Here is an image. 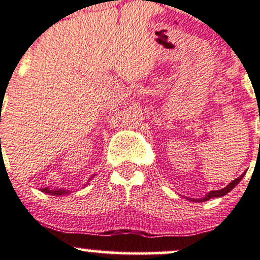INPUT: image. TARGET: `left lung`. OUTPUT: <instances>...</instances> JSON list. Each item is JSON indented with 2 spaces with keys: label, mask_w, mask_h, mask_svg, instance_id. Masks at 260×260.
Wrapping results in <instances>:
<instances>
[{
  "label": "left lung",
  "mask_w": 260,
  "mask_h": 260,
  "mask_svg": "<svg viewBox=\"0 0 260 260\" xmlns=\"http://www.w3.org/2000/svg\"><path fill=\"white\" fill-rule=\"evenodd\" d=\"M244 176H245V172H244V173L241 174L240 177H238V178H236V179H234V181H231L230 183H229L226 187H223V188L217 189V191H211V192H209V193H207L206 196L204 197V199H199V200H196V199H189V201H192V202H204V201H207V200H210V199H216V197H222V196H225V194H228L229 192H230L231 189H233L234 187H235L236 184H238L239 182H240L241 179H243Z\"/></svg>",
  "instance_id": "left-lung-1"
}]
</instances>
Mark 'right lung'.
Wrapping results in <instances>:
<instances>
[{
	"label": "right lung",
	"mask_w": 260,
	"mask_h": 260,
	"mask_svg": "<svg viewBox=\"0 0 260 260\" xmlns=\"http://www.w3.org/2000/svg\"><path fill=\"white\" fill-rule=\"evenodd\" d=\"M93 178V177H91ZM40 191L44 192V193L51 194V196H66V194H69V189H58V191H54V189H49V188H42Z\"/></svg>",
	"instance_id": "obj_1"
}]
</instances>
